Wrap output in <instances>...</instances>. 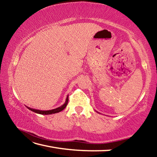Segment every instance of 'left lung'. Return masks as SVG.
Segmentation results:
<instances>
[{
	"instance_id": "obj_1",
	"label": "left lung",
	"mask_w": 157,
	"mask_h": 157,
	"mask_svg": "<svg viewBox=\"0 0 157 157\" xmlns=\"http://www.w3.org/2000/svg\"><path fill=\"white\" fill-rule=\"evenodd\" d=\"M97 112H98V111H97Z\"/></svg>"
}]
</instances>
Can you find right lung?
<instances>
[{"instance_id":"obj_1","label":"right lung","mask_w":157,"mask_h":157,"mask_svg":"<svg viewBox=\"0 0 157 157\" xmlns=\"http://www.w3.org/2000/svg\"><path fill=\"white\" fill-rule=\"evenodd\" d=\"M68 102V95H67V97H66V99L64 104L61 106V107H57L56 109H54L47 110V111H42V110L35 109L30 108V107H27V106H26V107H27L28 109H30V110H31L32 111H33V112H34V113H39V114H42V115H49V114L59 113V112H60V111H62V110L64 109L66 106H67Z\"/></svg>"}]
</instances>
